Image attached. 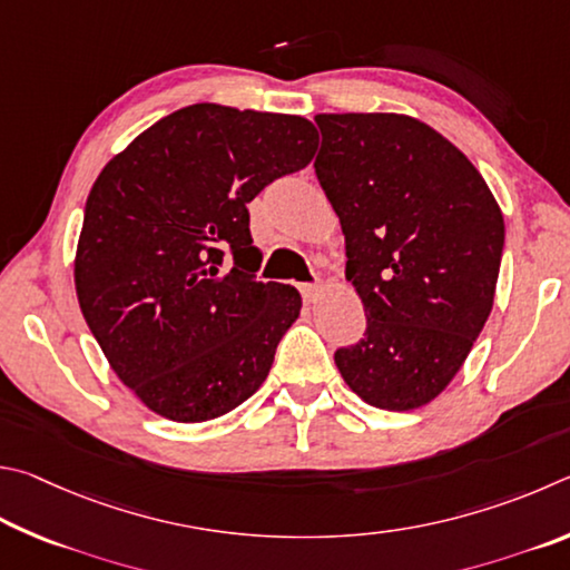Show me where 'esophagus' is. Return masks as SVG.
I'll use <instances>...</instances> for the list:
<instances>
[{"label":"esophagus","mask_w":570,"mask_h":570,"mask_svg":"<svg viewBox=\"0 0 570 570\" xmlns=\"http://www.w3.org/2000/svg\"><path fill=\"white\" fill-rule=\"evenodd\" d=\"M301 293H303V301L305 303H315L317 297L323 295V285H303Z\"/></svg>","instance_id":"34e87169"}]
</instances>
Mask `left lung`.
Listing matches in <instances>:
<instances>
[{
	"instance_id": "1",
	"label": "left lung",
	"mask_w": 570,
	"mask_h": 570,
	"mask_svg": "<svg viewBox=\"0 0 570 570\" xmlns=\"http://www.w3.org/2000/svg\"><path fill=\"white\" fill-rule=\"evenodd\" d=\"M315 175L341 217L345 279L365 337L335 353L351 391L383 411L441 395L491 315L505 225L461 149L395 112L317 115Z\"/></svg>"
}]
</instances>
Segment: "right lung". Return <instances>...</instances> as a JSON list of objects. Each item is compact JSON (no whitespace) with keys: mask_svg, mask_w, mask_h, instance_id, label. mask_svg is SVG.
Returning a JSON list of instances; mask_svg holds the SVG:
<instances>
[{"mask_svg":"<svg viewBox=\"0 0 570 570\" xmlns=\"http://www.w3.org/2000/svg\"><path fill=\"white\" fill-rule=\"evenodd\" d=\"M315 149L311 119L199 102L147 127L95 179L77 301L107 363L153 413L205 423L265 383L303 297L255 279L247 203Z\"/></svg>","mask_w":570,"mask_h":570,"instance_id":"1","label":"right lung"}]
</instances>
